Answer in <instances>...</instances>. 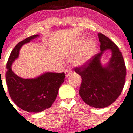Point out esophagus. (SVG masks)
<instances>
[{
    "instance_id": "1",
    "label": "esophagus",
    "mask_w": 133,
    "mask_h": 133,
    "mask_svg": "<svg viewBox=\"0 0 133 133\" xmlns=\"http://www.w3.org/2000/svg\"><path fill=\"white\" fill-rule=\"evenodd\" d=\"M71 73V68H67L66 69H65V77H68L69 76V74Z\"/></svg>"
}]
</instances>
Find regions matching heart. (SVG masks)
I'll use <instances>...</instances> for the list:
<instances>
[{
    "instance_id": "b5f03b06",
    "label": "heart",
    "mask_w": 133,
    "mask_h": 133,
    "mask_svg": "<svg viewBox=\"0 0 133 133\" xmlns=\"http://www.w3.org/2000/svg\"><path fill=\"white\" fill-rule=\"evenodd\" d=\"M84 40L82 39H79L77 41L76 43V47L77 49H79L84 44L83 47L79 51V52L77 54L76 57L73 59L72 63L76 66H83L86 65L96 51V45L94 41L90 40L87 41L84 43Z\"/></svg>"
}]
</instances>
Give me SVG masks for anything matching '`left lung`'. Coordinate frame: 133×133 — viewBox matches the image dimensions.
<instances>
[{"instance_id": "left-lung-1", "label": "left lung", "mask_w": 133, "mask_h": 133, "mask_svg": "<svg viewBox=\"0 0 133 133\" xmlns=\"http://www.w3.org/2000/svg\"><path fill=\"white\" fill-rule=\"evenodd\" d=\"M100 52L94 55L83 66L74 71L82 78L79 94L90 106L103 108L111 105L119 96L125 83L126 65L123 56L115 44L101 33L98 34ZM107 50L111 57L103 65L100 59Z\"/></svg>"}]
</instances>
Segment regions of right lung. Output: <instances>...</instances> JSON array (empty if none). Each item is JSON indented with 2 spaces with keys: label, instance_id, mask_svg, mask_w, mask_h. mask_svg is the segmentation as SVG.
Instances as JSON below:
<instances>
[{
  "label": "right lung",
  "instance_id": "right-lung-1",
  "mask_svg": "<svg viewBox=\"0 0 133 133\" xmlns=\"http://www.w3.org/2000/svg\"><path fill=\"white\" fill-rule=\"evenodd\" d=\"M37 37L39 34L34 35L17 44L9 57L5 74L9 92L13 101L23 110L35 113L43 111L52 105L65 78L64 72H48L35 78L24 79L12 71L11 67L19 57L22 45Z\"/></svg>",
  "mask_w": 133,
  "mask_h": 133
}]
</instances>
